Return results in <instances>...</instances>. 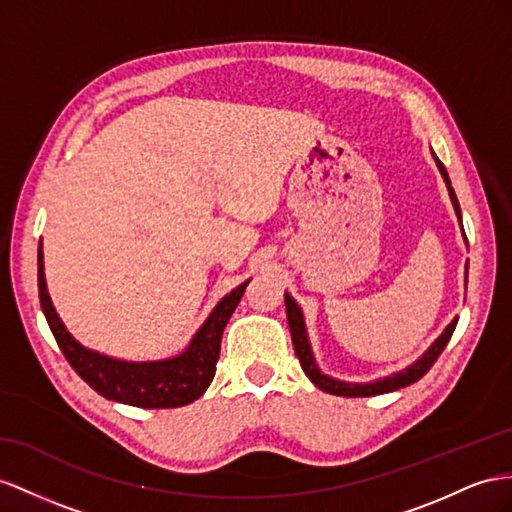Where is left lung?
<instances>
[{
    "mask_svg": "<svg viewBox=\"0 0 512 512\" xmlns=\"http://www.w3.org/2000/svg\"><path fill=\"white\" fill-rule=\"evenodd\" d=\"M432 157H435L439 173H441V177L445 181V186H448L450 201L454 205L456 218H458V222H461V231H463L461 207H458L456 194L452 190L448 170H445V166L439 162V157L435 153H432ZM463 238H465V231H463ZM465 244H467V238H465ZM465 285H467V266H465ZM285 309H287V322H290V331H292L294 350H296V357H298L300 365H303V372L309 376V381L316 385V387H320L322 391L333 393V396H344V398L378 396V393H389V391H396V389H402L406 385L417 383L419 378H422L432 368V365H435V361L439 359L443 348L448 346L450 337H452V333L456 329V322H458V318H454L448 326H445V331L435 339V342H432V346L424 352V355L419 357L417 361H413L411 365H406L404 370L393 372V374L383 376V378H376V381H370V383H348V381H339V378H333L329 374H324L318 368L316 357H313V350H311V344H309V333H307L303 309L298 307V303L292 298V294H287V292H285Z\"/></svg>",
    "mask_w": 512,
    "mask_h": 512,
    "instance_id": "8db88e82",
    "label": "left lung"
}]
</instances>
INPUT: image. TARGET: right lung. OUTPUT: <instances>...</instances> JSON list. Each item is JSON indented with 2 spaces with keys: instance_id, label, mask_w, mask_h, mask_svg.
Returning <instances> with one entry per match:
<instances>
[{
  "instance_id": "1",
  "label": "right lung",
  "mask_w": 512,
  "mask_h": 512,
  "mask_svg": "<svg viewBox=\"0 0 512 512\" xmlns=\"http://www.w3.org/2000/svg\"><path fill=\"white\" fill-rule=\"evenodd\" d=\"M248 281L220 300L179 355L157 361H125L82 346L67 331L49 298L43 242L38 244V296H41L43 313L62 355L103 398L140 406V409H173V406L190 404L203 396L216 374L222 331L238 307Z\"/></svg>"
}]
</instances>
